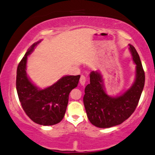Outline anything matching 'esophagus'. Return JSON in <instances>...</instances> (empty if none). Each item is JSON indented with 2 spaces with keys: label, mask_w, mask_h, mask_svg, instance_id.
<instances>
[{
  "label": "esophagus",
  "mask_w": 155,
  "mask_h": 155,
  "mask_svg": "<svg viewBox=\"0 0 155 155\" xmlns=\"http://www.w3.org/2000/svg\"><path fill=\"white\" fill-rule=\"evenodd\" d=\"M80 82L81 85L84 86L85 84V82H86V78L84 75H81L80 76Z\"/></svg>",
  "instance_id": "obj_1"
}]
</instances>
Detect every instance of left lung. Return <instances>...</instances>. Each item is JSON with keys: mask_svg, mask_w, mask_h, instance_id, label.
I'll return each mask as SVG.
<instances>
[{"mask_svg": "<svg viewBox=\"0 0 155 155\" xmlns=\"http://www.w3.org/2000/svg\"><path fill=\"white\" fill-rule=\"evenodd\" d=\"M136 64V78L129 89L118 96L107 94L99 71L90 73V84L85 87L83 97L87 117L97 127L108 128L120 125L134 112L139 103L145 84V73L137 50L129 44Z\"/></svg>", "mask_w": 155, "mask_h": 155, "instance_id": "left-lung-1", "label": "left lung"}]
</instances>
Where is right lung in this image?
I'll return each mask as SVG.
<instances>
[{
    "label": "right lung",
    "mask_w": 155,
    "mask_h": 155,
    "mask_svg": "<svg viewBox=\"0 0 155 155\" xmlns=\"http://www.w3.org/2000/svg\"><path fill=\"white\" fill-rule=\"evenodd\" d=\"M41 41L34 43L18 64L16 71V91L27 116L41 125H53L60 122L65 114L71 91L77 87L80 75H65L44 89L31 82L26 73L28 56Z\"/></svg>",
    "instance_id": "right-lung-1"
}]
</instances>
